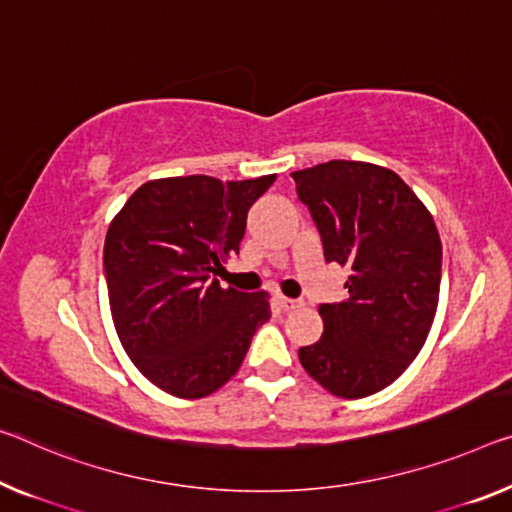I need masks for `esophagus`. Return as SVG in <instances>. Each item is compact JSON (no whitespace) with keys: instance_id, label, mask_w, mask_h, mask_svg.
Returning <instances> with one entry per match:
<instances>
[{"instance_id":"1","label":"esophagus","mask_w":512,"mask_h":512,"mask_svg":"<svg viewBox=\"0 0 512 512\" xmlns=\"http://www.w3.org/2000/svg\"><path fill=\"white\" fill-rule=\"evenodd\" d=\"M277 304L281 306L283 311H293V309H300L304 302L302 300H293V297H286V295H277Z\"/></svg>"}]
</instances>
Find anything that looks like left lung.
Listing matches in <instances>:
<instances>
[{"instance_id":"left-lung-1","label":"left lung","mask_w":512,"mask_h":512,"mask_svg":"<svg viewBox=\"0 0 512 512\" xmlns=\"http://www.w3.org/2000/svg\"><path fill=\"white\" fill-rule=\"evenodd\" d=\"M318 226L325 261L348 267V297L320 304L325 332L300 364L338 398H364L403 375L435 320L442 240L419 196L391 169L329 160L290 174Z\"/></svg>"}]
</instances>
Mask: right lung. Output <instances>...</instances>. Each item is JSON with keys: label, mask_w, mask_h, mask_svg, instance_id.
Returning <instances> with one entry per match:
<instances>
[{"label": "right lung", "mask_w": 512, "mask_h": 512, "mask_svg": "<svg viewBox=\"0 0 512 512\" xmlns=\"http://www.w3.org/2000/svg\"><path fill=\"white\" fill-rule=\"evenodd\" d=\"M277 176L148 180L125 201L105 238L116 334L141 373L176 398L224 387L251 338L270 320V295L219 286L240 251L247 212Z\"/></svg>", "instance_id": "right-lung-1"}]
</instances>
